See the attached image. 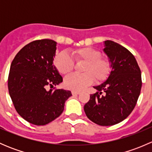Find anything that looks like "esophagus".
I'll return each mask as SVG.
<instances>
[{"label": "esophagus", "mask_w": 152, "mask_h": 152, "mask_svg": "<svg viewBox=\"0 0 152 152\" xmlns=\"http://www.w3.org/2000/svg\"><path fill=\"white\" fill-rule=\"evenodd\" d=\"M72 94L73 95H79V93H80V92L79 91H75V90H72Z\"/></svg>", "instance_id": "obj_1"}]
</instances>
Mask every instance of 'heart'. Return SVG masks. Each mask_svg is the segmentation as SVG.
Instances as JSON below:
<instances>
[{"instance_id":"heart-1","label":"heart","mask_w":152,"mask_h":152,"mask_svg":"<svg viewBox=\"0 0 152 152\" xmlns=\"http://www.w3.org/2000/svg\"><path fill=\"white\" fill-rule=\"evenodd\" d=\"M71 53L76 63H84L81 71L82 74H72L65 79L67 88L80 91L91 85L94 80L97 83L104 82L111 73L110 60L102 57L99 50L91 47L73 49ZM55 67L62 74H67L74 69V62L66 52L57 53L53 60Z\"/></svg>"}]
</instances>
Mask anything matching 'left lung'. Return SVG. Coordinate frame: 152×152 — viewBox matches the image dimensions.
<instances>
[{
	"instance_id": "obj_1",
	"label": "left lung",
	"mask_w": 152,
	"mask_h": 152,
	"mask_svg": "<svg viewBox=\"0 0 152 152\" xmlns=\"http://www.w3.org/2000/svg\"><path fill=\"white\" fill-rule=\"evenodd\" d=\"M104 45L112 71L106 82L93 87L98 92L90 94L84 107L87 117L103 126L120 123L129 115L142 86L141 71L132 53L113 41H104Z\"/></svg>"
}]
</instances>
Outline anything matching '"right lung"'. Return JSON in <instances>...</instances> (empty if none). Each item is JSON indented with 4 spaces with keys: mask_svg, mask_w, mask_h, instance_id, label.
<instances>
[{
    "mask_svg": "<svg viewBox=\"0 0 152 152\" xmlns=\"http://www.w3.org/2000/svg\"><path fill=\"white\" fill-rule=\"evenodd\" d=\"M56 46L52 39L33 41L17 53L11 64L8 89L12 103L18 114L34 125L55 120L72 96L69 90L55 89L62 82L53 63Z\"/></svg>",
    "mask_w": 152,
    "mask_h": 152,
    "instance_id": "obj_1",
    "label": "right lung"
}]
</instances>
